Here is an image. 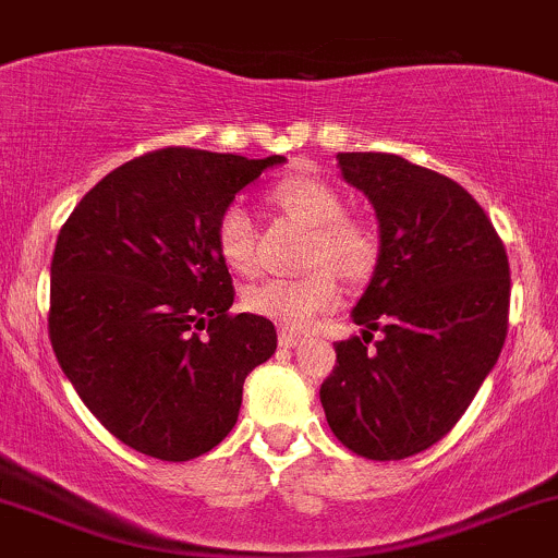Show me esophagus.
I'll return each mask as SVG.
<instances>
[{"label": "esophagus", "instance_id": "1", "mask_svg": "<svg viewBox=\"0 0 558 558\" xmlns=\"http://www.w3.org/2000/svg\"><path fill=\"white\" fill-rule=\"evenodd\" d=\"M278 342H280V348H299V344L304 342V337L302 333H294V331H280L278 333Z\"/></svg>", "mask_w": 558, "mask_h": 558}]
</instances>
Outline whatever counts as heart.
I'll return each mask as SVG.
<instances>
[{
	"label": "heart",
	"instance_id": "heart-1",
	"mask_svg": "<svg viewBox=\"0 0 558 558\" xmlns=\"http://www.w3.org/2000/svg\"><path fill=\"white\" fill-rule=\"evenodd\" d=\"M272 201L302 225L313 227L310 262H328L348 278H363L377 256L374 234L357 221L344 219L337 190L310 175H289L272 186ZM221 259L234 272H251L256 264V232L251 214L240 203L227 205L216 225ZM342 289L331 267H318L302 278H264L245 291L243 302L259 318L283 328H310L318 315L337 307Z\"/></svg>",
	"mask_w": 558,
	"mask_h": 558
}]
</instances>
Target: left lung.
Wrapping results in <instances>:
<instances>
[{"label":"left lung","instance_id":"left-lung-1","mask_svg":"<svg viewBox=\"0 0 558 558\" xmlns=\"http://www.w3.org/2000/svg\"><path fill=\"white\" fill-rule=\"evenodd\" d=\"M372 203L379 254L320 385L333 436L368 460H403L457 425L500 357L511 269L484 208L447 175L385 151H339ZM372 330L384 339L367 348Z\"/></svg>","mask_w":558,"mask_h":558}]
</instances>
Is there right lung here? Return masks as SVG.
<instances>
[{
  "mask_svg": "<svg viewBox=\"0 0 558 558\" xmlns=\"http://www.w3.org/2000/svg\"><path fill=\"white\" fill-rule=\"evenodd\" d=\"M272 155L149 151L104 175L61 227L50 264V342L111 436L168 462L227 438L243 383L272 357L259 315H230L216 225Z\"/></svg>",
  "mask_w": 558,
  "mask_h": 558,
  "instance_id": "obj_1",
  "label": "right lung"
}]
</instances>
